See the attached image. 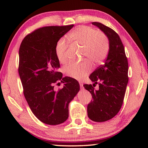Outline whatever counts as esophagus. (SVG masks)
I'll return each mask as SVG.
<instances>
[{
	"instance_id": "esophagus-1",
	"label": "esophagus",
	"mask_w": 148,
	"mask_h": 148,
	"mask_svg": "<svg viewBox=\"0 0 148 148\" xmlns=\"http://www.w3.org/2000/svg\"><path fill=\"white\" fill-rule=\"evenodd\" d=\"M79 86H80V87H82H82H83V82H82V81H79Z\"/></svg>"
}]
</instances>
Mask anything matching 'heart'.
<instances>
[{"label":"heart","instance_id":"1","mask_svg":"<svg viewBox=\"0 0 148 148\" xmlns=\"http://www.w3.org/2000/svg\"><path fill=\"white\" fill-rule=\"evenodd\" d=\"M68 38L72 44L83 48V56L92 63H101L106 57L109 44L106 35L97 30L87 26H79L70 32ZM69 47L64 38L57 42L55 51L57 59L61 63L66 61V52ZM91 71V65L88 61L79 63L71 62L64 67V72L67 76L75 79H81Z\"/></svg>","mask_w":148,"mask_h":148}]
</instances>
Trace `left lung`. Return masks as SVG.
I'll return each instance as SVG.
<instances>
[{
    "label": "left lung",
    "mask_w": 148,
    "mask_h": 148,
    "mask_svg": "<svg viewBox=\"0 0 148 148\" xmlns=\"http://www.w3.org/2000/svg\"><path fill=\"white\" fill-rule=\"evenodd\" d=\"M92 24L99 28L108 37L109 51L104 64L89 76L99 90L91 84H85L93 99L87 106V116L92 121L104 122L116 116L121 109L128 84V61L119 35L113 29L99 22Z\"/></svg>",
    "instance_id": "left-lung-1"
}]
</instances>
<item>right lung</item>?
Returning a JSON list of instances; mask_svg holds the SVG:
<instances>
[{
  "label": "right lung",
  "mask_w": 148,
  "mask_h": 148,
  "mask_svg": "<svg viewBox=\"0 0 148 148\" xmlns=\"http://www.w3.org/2000/svg\"><path fill=\"white\" fill-rule=\"evenodd\" d=\"M74 25L44 27L25 37L19 50V74L25 99L34 115L44 123L56 125L69 117V104L79 91L78 82L62 77L55 47ZM61 81L62 89H54Z\"/></svg>",
  "instance_id": "1"
}]
</instances>
